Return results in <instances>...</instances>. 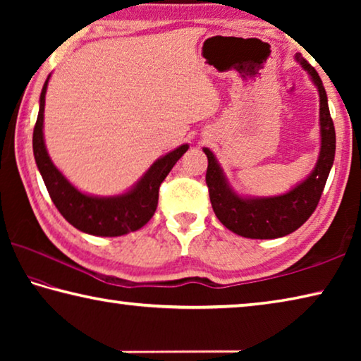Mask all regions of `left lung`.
Listing matches in <instances>:
<instances>
[{
  "mask_svg": "<svg viewBox=\"0 0 361 361\" xmlns=\"http://www.w3.org/2000/svg\"><path fill=\"white\" fill-rule=\"evenodd\" d=\"M295 59L309 73L320 97V154L307 178L285 194L243 197L231 188L215 154L209 148H204L209 159L205 181L213 212L223 226L247 239H277L301 228L319 205L334 162L336 132L325 87L319 73L301 57V54H296Z\"/></svg>",
  "mask_w": 361,
  "mask_h": 361,
  "instance_id": "8db88e82",
  "label": "left lung"
}]
</instances>
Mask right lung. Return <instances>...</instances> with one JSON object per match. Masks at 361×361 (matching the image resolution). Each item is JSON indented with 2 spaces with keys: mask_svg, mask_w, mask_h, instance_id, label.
<instances>
[{
  "mask_svg": "<svg viewBox=\"0 0 361 361\" xmlns=\"http://www.w3.org/2000/svg\"><path fill=\"white\" fill-rule=\"evenodd\" d=\"M49 78L51 75L42 85L39 97V113L33 130V154L54 205L71 226L90 235L118 237L143 228L157 209L159 186L188 151L189 145H181L159 157L148 172L124 194L99 197L81 192L54 166L46 149L42 122Z\"/></svg>",
  "mask_w": 361,
  "mask_h": 361,
  "instance_id": "add662e5",
  "label": "right lung"
}]
</instances>
